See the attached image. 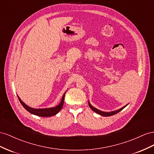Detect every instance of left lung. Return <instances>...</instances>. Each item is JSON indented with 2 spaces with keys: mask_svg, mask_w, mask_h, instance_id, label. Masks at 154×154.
<instances>
[{
  "mask_svg": "<svg viewBox=\"0 0 154 154\" xmlns=\"http://www.w3.org/2000/svg\"><path fill=\"white\" fill-rule=\"evenodd\" d=\"M88 105H89V106H90V108L92 109V110L93 111H94L95 113H98V114H99V115H100V116H105V117H108V116H113V115H115V114H116V113H117L118 112H121L122 109H124L127 105L128 104H126V106H123L122 108H120V109H117V110H116V111H113V112H103V111H100V110H99V109H97V108H94L93 106H92V105L90 103V102L88 101Z\"/></svg>",
  "mask_w": 154,
  "mask_h": 154,
  "instance_id": "8db88e82",
  "label": "left lung"
}]
</instances>
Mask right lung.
Instances as JSON below:
<instances>
[{
  "instance_id": "obj_1",
  "label": "right lung",
  "mask_w": 154,
  "mask_h": 154,
  "mask_svg": "<svg viewBox=\"0 0 154 154\" xmlns=\"http://www.w3.org/2000/svg\"><path fill=\"white\" fill-rule=\"evenodd\" d=\"M66 93V92H65ZM65 93L64 94L62 99H61V101L59 103V105L55 106V107H52L50 108H32L28 106H27L24 102L22 101V100L19 98V97L18 96V98L20 103L21 104L23 105V106L29 113L33 114V115H35L39 117H51V116H54L56 115L57 113H59L60 109H62L63 104H64V96H65Z\"/></svg>"
}]
</instances>
